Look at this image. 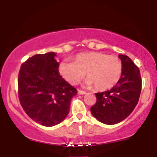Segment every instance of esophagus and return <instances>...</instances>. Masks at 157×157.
I'll return each mask as SVG.
<instances>
[{
    "instance_id": "34e87169",
    "label": "esophagus",
    "mask_w": 157,
    "mask_h": 157,
    "mask_svg": "<svg viewBox=\"0 0 157 157\" xmlns=\"http://www.w3.org/2000/svg\"><path fill=\"white\" fill-rule=\"evenodd\" d=\"M86 92L85 91H82V90H78V94L80 95H83L86 94Z\"/></svg>"
}]
</instances>
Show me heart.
Segmentation results:
<instances>
[{"label":"heart","mask_w":157,"mask_h":157,"mask_svg":"<svg viewBox=\"0 0 157 157\" xmlns=\"http://www.w3.org/2000/svg\"><path fill=\"white\" fill-rule=\"evenodd\" d=\"M59 71L68 83L77 85L87 76L86 85L98 91L113 88L121 78L122 63L118 57L98 52H86L75 57V61H63Z\"/></svg>","instance_id":"obj_1"}]
</instances>
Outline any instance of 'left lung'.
<instances>
[{"label":"left lung","instance_id":"1","mask_svg":"<svg viewBox=\"0 0 157 157\" xmlns=\"http://www.w3.org/2000/svg\"><path fill=\"white\" fill-rule=\"evenodd\" d=\"M122 63L121 78L111 89L96 93L97 102L91 112L97 120L113 125L130 115L137 105L142 89L140 69L129 57L119 55Z\"/></svg>","mask_w":157,"mask_h":157}]
</instances>
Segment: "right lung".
Masks as SVG:
<instances>
[{
    "label": "right lung",
    "instance_id": "obj_1",
    "mask_svg": "<svg viewBox=\"0 0 157 157\" xmlns=\"http://www.w3.org/2000/svg\"><path fill=\"white\" fill-rule=\"evenodd\" d=\"M55 52L37 54L23 63L18 74V97L26 114L51 127L68 115L75 88L61 77Z\"/></svg>",
    "mask_w": 157,
    "mask_h": 157
}]
</instances>
